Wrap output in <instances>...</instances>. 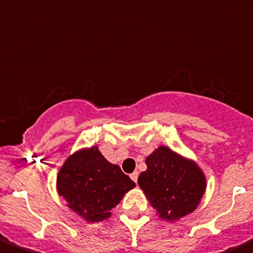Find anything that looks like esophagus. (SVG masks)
<instances>
[{"instance_id": "1", "label": "esophagus", "mask_w": 253, "mask_h": 253, "mask_svg": "<svg viewBox=\"0 0 253 253\" xmlns=\"http://www.w3.org/2000/svg\"><path fill=\"white\" fill-rule=\"evenodd\" d=\"M130 179H131V180H133V182L137 183V180H138V171L131 172V174H130Z\"/></svg>"}]
</instances>
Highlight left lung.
Instances as JSON below:
<instances>
[{
	"instance_id": "obj_1",
	"label": "left lung",
	"mask_w": 253,
	"mask_h": 253,
	"mask_svg": "<svg viewBox=\"0 0 253 253\" xmlns=\"http://www.w3.org/2000/svg\"><path fill=\"white\" fill-rule=\"evenodd\" d=\"M138 184L160 217L178 220L196 210L206 189L204 172L191 160L161 146L146 159Z\"/></svg>"
}]
</instances>
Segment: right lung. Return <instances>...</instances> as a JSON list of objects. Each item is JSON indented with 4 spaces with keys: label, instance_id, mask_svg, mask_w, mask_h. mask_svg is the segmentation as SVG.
<instances>
[{
    "label": "right lung",
    "instance_id": "add662e5",
    "mask_svg": "<svg viewBox=\"0 0 253 253\" xmlns=\"http://www.w3.org/2000/svg\"><path fill=\"white\" fill-rule=\"evenodd\" d=\"M135 183L118 165L110 164L98 147L69 156L57 175V192L68 206L87 221H102Z\"/></svg>",
    "mask_w": 253,
    "mask_h": 253
}]
</instances>
